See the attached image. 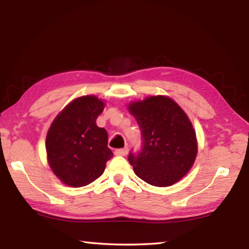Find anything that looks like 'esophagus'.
<instances>
[{
  "instance_id": "34e87169",
  "label": "esophagus",
  "mask_w": 249,
  "mask_h": 249,
  "mask_svg": "<svg viewBox=\"0 0 249 249\" xmlns=\"http://www.w3.org/2000/svg\"><path fill=\"white\" fill-rule=\"evenodd\" d=\"M114 154L116 156H126L128 154V148L127 147H124V148H120V149H116L114 151Z\"/></svg>"
}]
</instances>
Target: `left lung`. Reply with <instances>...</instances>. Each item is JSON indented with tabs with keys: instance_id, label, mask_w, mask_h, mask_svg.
<instances>
[{
	"instance_id": "obj_1",
	"label": "left lung",
	"mask_w": 249,
	"mask_h": 249,
	"mask_svg": "<svg viewBox=\"0 0 249 249\" xmlns=\"http://www.w3.org/2000/svg\"><path fill=\"white\" fill-rule=\"evenodd\" d=\"M142 132L140 153L128 155L134 172L155 187H169L188 174L197 144L190 120L175 101L150 96L128 105Z\"/></svg>"
}]
</instances>
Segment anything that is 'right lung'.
I'll return each instance as SVG.
<instances>
[{
  "label": "right lung",
  "instance_id": "1",
  "mask_svg": "<svg viewBox=\"0 0 249 249\" xmlns=\"http://www.w3.org/2000/svg\"><path fill=\"white\" fill-rule=\"evenodd\" d=\"M103 109L104 102L96 96H81L59 113L48 130V163L53 174L69 187L93 182L112 158L107 132L96 125Z\"/></svg>",
  "mask_w": 249,
  "mask_h": 249
}]
</instances>
